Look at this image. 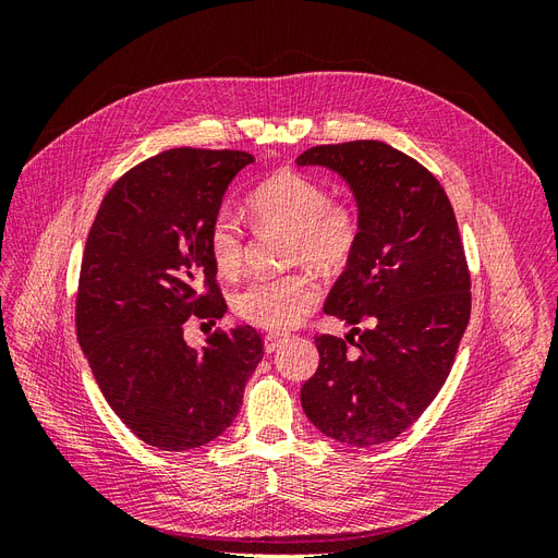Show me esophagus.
I'll use <instances>...</instances> for the list:
<instances>
[{
    "mask_svg": "<svg viewBox=\"0 0 558 558\" xmlns=\"http://www.w3.org/2000/svg\"><path fill=\"white\" fill-rule=\"evenodd\" d=\"M283 342H286V335H275V332L265 335V340H263L265 353H275L277 349H281V347H283Z\"/></svg>",
    "mask_w": 558,
    "mask_h": 558,
    "instance_id": "1",
    "label": "esophagus"
}]
</instances>
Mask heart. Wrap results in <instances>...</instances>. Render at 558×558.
Here are the masks:
<instances>
[{
	"label": "heart",
	"mask_w": 558,
	"mask_h": 558,
	"mask_svg": "<svg viewBox=\"0 0 558 558\" xmlns=\"http://www.w3.org/2000/svg\"><path fill=\"white\" fill-rule=\"evenodd\" d=\"M260 228L289 230V256L318 272L342 269L359 246V214L347 202H332L324 185L298 172H277L246 197ZM209 253L218 275L234 277L246 258L244 226L230 209H218L209 226ZM318 300V286L305 272L256 277L232 298L242 320L265 330H289L305 318Z\"/></svg>",
	"instance_id": "obj_1"
}]
</instances>
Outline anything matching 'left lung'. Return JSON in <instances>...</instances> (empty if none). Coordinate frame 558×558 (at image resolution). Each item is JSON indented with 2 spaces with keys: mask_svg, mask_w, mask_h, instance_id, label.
<instances>
[{
  "mask_svg": "<svg viewBox=\"0 0 558 558\" xmlns=\"http://www.w3.org/2000/svg\"><path fill=\"white\" fill-rule=\"evenodd\" d=\"M295 162L342 177L361 223L324 307L353 328L347 340L314 337L318 367L300 388L302 410L337 442L396 440L440 393L470 320V272L451 202L424 165L384 142L314 146Z\"/></svg>",
  "mask_w": 558,
  "mask_h": 558,
  "instance_id": "obj_1",
  "label": "left lung"
}]
</instances>
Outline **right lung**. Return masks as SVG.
<instances>
[{
	"label": "right lung",
	"mask_w": 558,
	"mask_h": 558,
	"mask_svg": "<svg viewBox=\"0 0 558 558\" xmlns=\"http://www.w3.org/2000/svg\"><path fill=\"white\" fill-rule=\"evenodd\" d=\"M244 150L170 148L118 179L83 251L76 335L97 386L142 442L185 451L216 440L242 408L263 359L251 326L193 349L191 316L221 318L209 226Z\"/></svg>",
	"instance_id": "right-lung-1"
}]
</instances>
